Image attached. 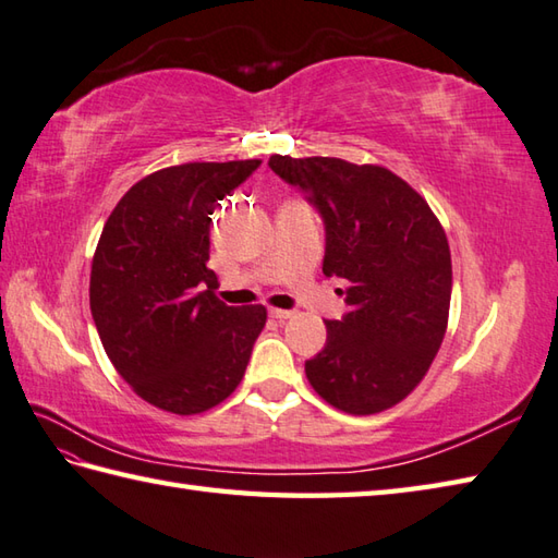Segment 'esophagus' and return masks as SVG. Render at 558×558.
Segmentation results:
<instances>
[{
    "instance_id": "1",
    "label": "esophagus",
    "mask_w": 558,
    "mask_h": 558,
    "mask_svg": "<svg viewBox=\"0 0 558 558\" xmlns=\"http://www.w3.org/2000/svg\"><path fill=\"white\" fill-rule=\"evenodd\" d=\"M268 314L272 316V319H280V322H286V319H290V316H292L294 312H292V310H276V307H272Z\"/></svg>"
}]
</instances>
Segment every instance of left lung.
Here are the masks:
<instances>
[{"instance_id": "1", "label": "left lung", "mask_w": 558, "mask_h": 558, "mask_svg": "<svg viewBox=\"0 0 558 558\" xmlns=\"http://www.w3.org/2000/svg\"><path fill=\"white\" fill-rule=\"evenodd\" d=\"M268 167L298 185L326 227L324 276L348 280L341 322L304 363L333 409L369 416L407 399L440 351L452 258L445 229L411 185L377 163L280 157Z\"/></svg>"}]
</instances>
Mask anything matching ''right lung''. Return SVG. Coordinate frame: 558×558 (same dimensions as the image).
I'll return each mask as SVG.
<instances>
[{
  "mask_svg": "<svg viewBox=\"0 0 558 558\" xmlns=\"http://www.w3.org/2000/svg\"><path fill=\"white\" fill-rule=\"evenodd\" d=\"M260 159L191 161L137 181L113 207L92 260L89 304L104 351L137 397L193 416L242 381L266 326L264 304L215 298L210 222L217 201Z\"/></svg>",
  "mask_w": 558,
  "mask_h": 558,
  "instance_id": "right-lung-1",
  "label": "right lung"
}]
</instances>
